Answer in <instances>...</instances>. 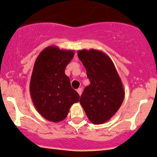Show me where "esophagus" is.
Listing matches in <instances>:
<instances>
[{"instance_id": "esophagus-1", "label": "esophagus", "mask_w": 157, "mask_h": 157, "mask_svg": "<svg viewBox=\"0 0 157 157\" xmlns=\"http://www.w3.org/2000/svg\"><path fill=\"white\" fill-rule=\"evenodd\" d=\"M77 93L79 94V95L81 96V94H82V88H79L77 90Z\"/></svg>"}]
</instances>
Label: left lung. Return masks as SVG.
Instances as JSON below:
<instances>
[{"instance_id": "obj_1", "label": "left lung", "mask_w": 157, "mask_h": 157, "mask_svg": "<svg viewBox=\"0 0 157 157\" xmlns=\"http://www.w3.org/2000/svg\"><path fill=\"white\" fill-rule=\"evenodd\" d=\"M77 56L90 80L80 103L90 122L103 124L116 114L124 101L125 92L121 80L113 60L105 52L94 49L82 50Z\"/></svg>"}]
</instances>
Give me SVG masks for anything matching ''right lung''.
<instances>
[{
  "label": "right lung",
  "instance_id": "right-lung-1",
  "mask_svg": "<svg viewBox=\"0 0 157 157\" xmlns=\"http://www.w3.org/2000/svg\"><path fill=\"white\" fill-rule=\"evenodd\" d=\"M73 50L50 46L39 53L33 66L30 94L41 116L52 122L67 118L69 109L80 96L71 88L65 69L74 57Z\"/></svg>",
  "mask_w": 157,
  "mask_h": 157
}]
</instances>
